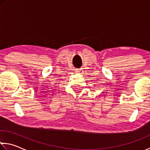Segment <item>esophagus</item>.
Listing matches in <instances>:
<instances>
[{
	"label": "esophagus",
	"mask_w": 150,
	"mask_h": 150,
	"mask_svg": "<svg viewBox=\"0 0 150 150\" xmlns=\"http://www.w3.org/2000/svg\"><path fill=\"white\" fill-rule=\"evenodd\" d=\"M81 71H82V69H76L75 72L76 73H80Z\"/></svg>",
	"instance_id": "1"
}]
</instances>
